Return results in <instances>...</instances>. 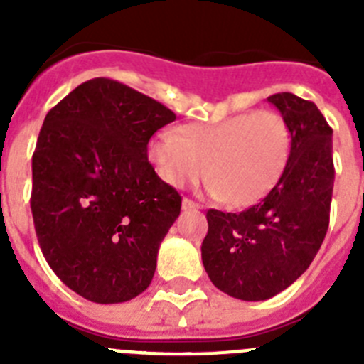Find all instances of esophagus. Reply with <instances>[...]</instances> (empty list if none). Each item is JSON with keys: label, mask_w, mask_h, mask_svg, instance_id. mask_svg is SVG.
Masks as SVG:
<instances>
[{"label": "esophagus", "mask_w": 364, "mask_h": 364, "mask_svg": "<svg viewBox=\"0 0 364 364\" xmlns=\"http://www.w3.org/2000/svg\"><path fill=\"white\" fill-rule=\"evenodd\" d=\"M202 205L197 204V202H193L191 198H184L182 200V210H200Z\"/></svg>", "instance_id": "1"}]
</instances>
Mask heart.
<instances>
[{"label":"heart","mask_w":364,"mask_h":364,"mask_svg":"<svg viewBox=\"0 0 364 364\" xmlns=\"http://www.w3.org/2000/svg\"><path fill=\"white\" fill-rule=\"evenodd\" d=\"M290 127L275 111L239 112L217 122L186 124L149 144V160L166 184L186 188L204 176L213 197L231 208L268 195L290 159Z\"/></svg>","instance_id":"obj_1"}]
</instances>
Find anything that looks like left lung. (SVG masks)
Segmentation results:
<instances>
[{
	"label": "left lung",
	"instance_id": "8db88e82",
	"mask_svg": "<svg viewBox=\"0 0 364 364\" xmlns=\"http://www.w3.org/2000/svg\"><path fill=\"white\" fill-rule=\"evenodd\" d=\"M290 127V159L277 186L240 213L208 210L205 273L218 290L266 301L294 284L326 237L332 204V127L314 102L291 92L268 98Z\"/></svg>",
	"mask_w": 364,
	"mask_h": 364
}]
</instances>
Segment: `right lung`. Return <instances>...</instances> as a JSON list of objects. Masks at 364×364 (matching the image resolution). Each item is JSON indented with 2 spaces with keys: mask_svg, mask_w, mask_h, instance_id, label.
<instances>
[{
  "mask_svg": "<svg viewBox=\"0 0 364 364\" xmlns=\"http://www.w3.org/2000/svg\"><path fill=\"white\" fill-rule=\"evenodd\" d=\"M175 112L109 78L54 105L32 154L31 210L45 260L70 290L100 304L151 284L182 197L147 159Z\"/></svg>",
  "mask_w": 364,
  "mask_h": 364,
  "instance_id": "right-lung-1",
  "label": "right lung"
}]
</instances>
